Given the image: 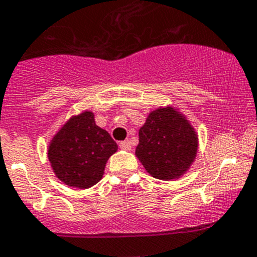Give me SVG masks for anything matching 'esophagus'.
I'll list each match as a JSON object with an SVG mask.
<instances>
[{
  "label": "esophagus",
  "mask_w": 257,
  "mask_h": 257,
  "mask_svg": "<svg viewBox=\"0 0 257 257\" xmlns=\"http://www.w3.org/2000/svg\"><path fill=\"white\" fill-rule=\"evenodd\" d=\"M119 148L123 149V151H131L132 146H131V142L129 141H124L119 143Z\"/></svg>",
  "instance_id": "34e87169"
}]
</instances>
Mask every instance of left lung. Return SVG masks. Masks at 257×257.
I'll use <instances>...</instances> for the list:
<instances>
[{
	"label": "left lung",
	"mask_w": 257,
	"mask_h": 257,
	"mask_svg": "<svg viewBox=\"0 0 257 257\" xmlns=\"http://www.w3.org/2000/svg\"><path fill=\"white\" fill-rule=\"evenodd\" d=\"M197 151V132L184 114L172 105L152 110L139 129L136 157L157 179L181 178L195 162Z\"/></svg>",
	"instance_id": "8db88e82"
}]
</instances>
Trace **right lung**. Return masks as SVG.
<instances>
[{
	"instance_id": "right-lung-1",
	"label": "right lung",
	"mask_w": 257,
	"mask_h": 257,
	"mask_svg": "<svg viewBox=\"0 0 257 257\" xmlns=\"http://www.w3.org/2000/svg\"><path fill=\"white\" fill-rule=\"evenodd\" d=\"M118 144L95 124L94 113L84 110L62 124L47 147L55 176L73 188L86 189L103 178L105 164Z\"/></svg>"
}]
</instances>
